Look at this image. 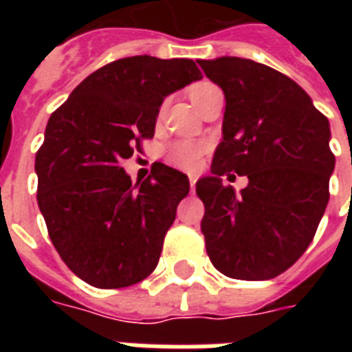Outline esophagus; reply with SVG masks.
Segmentation results:
<instances>
[{
	"label": "esophagus",
	"instance_id": "esophagus-1",
	"mask_svg": "<svg viewBox=\"0 0 352 352\" xmlns=\"http://www.w3.org/2000/svg\"><path fill=\"white\" fill-rule=\"evenodd\" d=\"M195 181H197L195 177H190V188H192V192L195 190Z\"/></svg>",
	"mask_w": 352,
	"mask_h": 352
}]
</instances>
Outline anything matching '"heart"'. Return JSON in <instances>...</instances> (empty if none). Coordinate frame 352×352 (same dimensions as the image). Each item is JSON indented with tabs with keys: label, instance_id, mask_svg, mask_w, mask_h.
I'll list each match as a JSON object with an SVG mask.
<instances>
[{
	"label": "heart",
	"instance_id": "heart-1",
	"mask_svg": "<svg viewBox=\"0 0 352 352\" xmlns=\"http://www.w3.org/2000/svg\"><path fill=\"white\" fill-rule=\"evenodd\" d=\"M210 87H215V85L208 84V82H201V84H195L190 87V96L192 100H195L201 93L208 91ZM204 148L197 142H190V140H181V142L171 144L170 148L166 149V160L168 164L175 166L179 170L186 171H195L201 166V160H203Z\"/></svg>",
	"mask_w": 352,
	"mask_h": 352
}]
</instances>
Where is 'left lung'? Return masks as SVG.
I'll return each instance as SVG.
<instances>
[{
	"label": "left lung",
	"mask_w": 352,
	"mask_h": 352,
	"mask_svg": "<svg viewBox=\"0 0 352 352\" xmlns=\"http://www.w3.org/2000/svg\"><path fill=\"white\" fill-rule=\"evenodd\" d=\"M197 63L226 98L212 175L195 184L206 252L228 278L272 279L300 259L327 208L329 120L294 80L268 65L235 56ZM230 170L249 177L239 196L222 186Z\"/></svg>",
	"instance_id": "8db88e82"
}]
</instances>
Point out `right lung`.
I'll return each mask as SVG.
<instances>
[{"label":"right lung","mask_w":352,"mask_h":352,"mask_svg":"<svg viewBox=\"0 0 352 352\" xmlns=\"http://www.w3.org/2000/svg\"><path fill=\"white\" fill-rule=\"evenodd\" d=\"M203 78L193 60L131 56L89 74L52 113L36 153L38 206L63 263L96 289L153 272L188 177L159 166L133 186L122 162L151 138L166 96Z\"/></svg>","instance_id":"obj_1"}]
</instances>
